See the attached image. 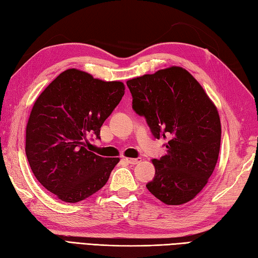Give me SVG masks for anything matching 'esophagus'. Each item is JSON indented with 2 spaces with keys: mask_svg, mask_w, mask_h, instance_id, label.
I'll return each mask as SVG.
<instances>
[{
  "mask_svg": "<svg viewBox=\"0 0 258 258\" xmlns=\"http://www.w3.org/2000/svg\"><path fill=\"white\" fill-rule=\"evenodd\" d=\"M125 161H127L130 165H137L141 161V158H125Z\"/></svg>",
  "mask_w": 258,
  "mask_h": 258,
  "instance_id": "1",
  "label": "esophagus"
}]
</instances>
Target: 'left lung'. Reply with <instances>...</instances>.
I'll use <instances>...</instances> for the list:
<instances>
[{
	"label": "left lung",
	"mask_w": 258,
	"mask_h": 258,
	"mask_svg": "<svg viewBox=\"0 0 258 258\" xmlns=\"http://www.w3.org/2000/svg\"><path fill=\"white\" fill-rule=\"evenodd\" d=\"M133 109L145 117L152 136L167 139V155L154 159L148 190L167 205H182L202 191L217 164L219 114L187 70L170 67L131 79Z\"/></svg>",
	"instance_id": "left-lung-1"
}]
</instances>
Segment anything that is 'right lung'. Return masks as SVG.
Segmentation results:
<instances>
[{
    "label": "right lung",
    "instance_id": "add662e5",
    "mask_svg": "<svg viewBox=\"0 0 258 258\" xmlns=\"http://www.w3.org/2000/svg\"><path fill=\"white\" fill-rule=\"evenodd\" d=\"M124 94L122 82H106L77 69L57 76L36 99L26 125L25 154L36 179L66 203L101 189L119 158L88 149Z\"/></svg>",
    "mask_w": 258,
    "mask_h": 258
}]
</instances>
